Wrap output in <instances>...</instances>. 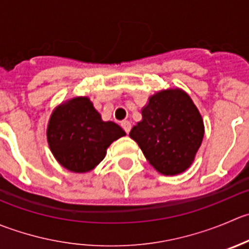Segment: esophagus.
<instances>
[{"mask_svg": "<svg viewBox=\"0 0 249 249\" xmlns=\"http://www.w3.org/2000/svg\"><path fill=\"white\" fill-rule=\"evenodd\" d=\"M122 126H123V129L125 130V132H126V134H129L130 130H131V123H130L129 120H124V122H122Z\"/></svg>", "mask_w": 249, "mask_h": 249, "instance_id": "1", "label": "esophagus"}]
</instances>
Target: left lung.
<instances>
[{
	"mask_svg": "<svg viewBox=\"0 0 249 249\" xmlns=\"http://www.w3.org/2000/svg\"><path fill=\"white\" fill-rule=\"evenodd\" d=\"M142 119L130 131L148 163L166 176L182 174L194 163L204 136V123L189 93L160 90L141 109Z\"/></svg>",
	"mask_w": 249,
	"mask_h": 249,
	"instance_id": "obj_1",
	"label": "left lung"
}]
</instances>
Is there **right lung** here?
Wrapping results in <instances>:
<instances>
[{"label": "right lung", "instance_id": "right-lung-1", "mask_svg": "<svg viewBox=\"0 0 249 249\" xmlns=\"http://www.w3.org/2000/svg\"><path fill=\"white\" fill-rule=\"evenodd\" d=\"M48 147L60 165L71 173H89L106 157L107 148L125 131L114 122L102 120L86 96L62 102L47 124Z\"/></svg>", "mask_w": 249, "mask_h": 249}]
</instances>
